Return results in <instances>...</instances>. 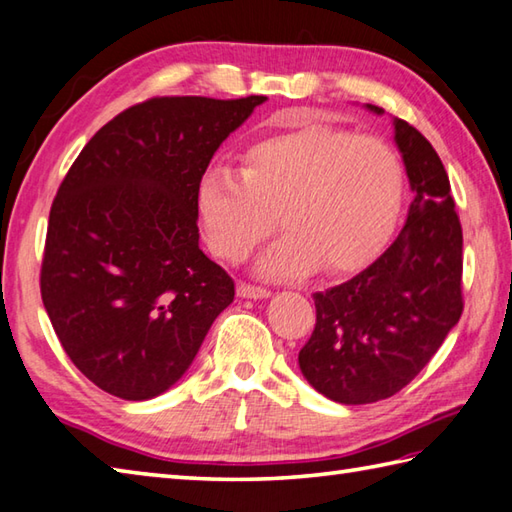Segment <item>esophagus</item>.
<instances>
[{"label":"esophagus","instance_id":"obj_1","mask_svg":"<svg viewBox=\"0 0 512 512\" xmlns=\"http://www.w3.org/2000/svg\"><path fill=\"white\" fill-rule=\"evenodd\" d=\"M236 291H238V296H243V298H267V296H271V291L267 289V287H258V285H249V283H238L236 285Z\"/></svg>","mask_w":512,"mask_h":512}]
</instances>
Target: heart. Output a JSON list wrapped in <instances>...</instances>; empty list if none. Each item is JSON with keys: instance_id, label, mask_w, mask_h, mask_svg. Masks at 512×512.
I'll return each instance as SVG.
<instances>
[{"instance_id": "b5f03b06", "label": "heart", "mask_w": 512, "mask_h": 512, "mask_svg": "<svg viewBox=\"0 0 512 512\" xmlns=\"http://www.w3.org/2000/svg\"><path fill=\"white\" fill-rule=\"evenodd\" d=\"M406 192L400 152L380 137L305 123L254 141L238 179L207 172L196 212L212 252L243 263L276 229L285 238L260 263L274 278L360 269L398 227Z\"/></svg>"}]
</instances>
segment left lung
<instances>
[{"mask_svg": "<svg viewBox=\"0 0 512 512\" xmlns=\"http://www.w3.org/2000/svg\"><path fill=\"white\" fill-rule=\"evenodd\" d=\"M393 123L415 192L409 218L375 263L314 294L316 327L298 353L311 387L340 404H371L402 391L464 311L462 225L448 174L422 132L404 119Z\"/></svg>", "mask_w": 512, "mask_h": 512, "instance_id": "left-lung-1", "label": "left lung"}]
</instances>
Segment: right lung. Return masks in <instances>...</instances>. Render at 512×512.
I'll list each match as a JSON object with an SVG mask.
<instances>
[{
	"label": "right lung",
	"mask_w": 512,
	"mask_h": 512,
	"mask_svg": "<svg viewBox=\"0 0 512 512\" xmlns=\"http://www.w3.org/2000/svg\"><path fill=\"white\" fill-rule=\"evenodd\" d=\"M267 97H154L119 112L70 165L50 207L41 300L99 389L150 400L190 367L234 280L198 247L196 187Z\"/></svg>",
	"instance_id": "right-lung-1"
}]
</instances>
